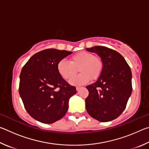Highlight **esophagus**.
Here are the masks:
<instances>
[{
  "label": "esophagus",
  "instance_id": "34e87169",
  "mask_svg": "<svg viewBox=\"0 0 149 149\" xmlns=\"http://www.w3.org/2000/svg\"><path fill=\"white\" fill-rule=\"evenodd\" d=\"M80 89H81V87H76V90L77 91H79Z\"/></svg>",
  "mask_w": 149,
  "mask_h": 149
}]
</instances>
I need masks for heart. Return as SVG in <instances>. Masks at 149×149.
<instances>
[{
    "instance_id": "obj_1",
    "label": "heart",
    "mask_w": 149,
    "mask_h": 149,
    "mask_svg": "<svg viewBox=\"0 0 149 149\" xmlns=\"http://www.w3.org/2000/svg\"><path fill=\"white\" fill-rule=\"evenodd\" d=\"M78 68L81 73L70 80V84L81 85L89 82L91 78L97 79L102 74L104 64L99 56H94L91 52L81 51L70 58V62L62 59L57 64L58 72L65 79H70Z\"/></svg>"
}]
</instances>
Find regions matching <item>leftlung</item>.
<instances>
[{
  "label": "left lung",
  "instance_id": "left-lung-1",
  "mask_svg": "<svg viewBox=\"0 0 149 149\" xmlns=\"http://www.w3.org/2000/svg\"><path fill=\"white\" fill-rule=\"evenodd\" d=\"M86 50L102 59L104 68L94 84L86 87L89 93L85 107L92 118L110 122L122 114L132 95V71L124 58L114 50L95 46Z\"/></svg>",
  "mask_w": 149,
  "mask_h": 149
}]
</instances>
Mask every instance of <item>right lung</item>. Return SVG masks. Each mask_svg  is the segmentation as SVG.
Listing matches in <instances>:
<instances>
[{
    "label": "right lung",
    "mask_w": 149,
    "mask_h": 149,
    "mask_svg": "<svg viewBox=\"0 0 149 149\" xmlns=\"http://www.w3.org/2000/svg\"><path fill=\"white\" fill-rule=\"evenodd\" d=\"M72 53L55 49L40 51L30 58L19 75V93L25 108L35 120L52 123L64 116L76 88L57 70L60 60Z\"/></svg>",
    "instance_id": "1"
}]
</instances>
